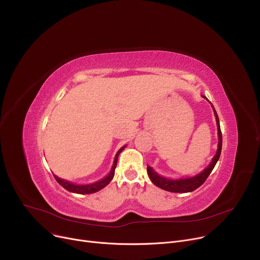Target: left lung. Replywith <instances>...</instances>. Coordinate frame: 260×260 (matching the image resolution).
Here are the masks:
<instances>
[{
  "label": "left lung",
  "instance_id": "8db88e82",
  "mask_svg": "<svg viewBox=\"0 0 260 260\" xmlns=\"http://www.w3.org/2000/svg\"><path fill=\"white\" fill-rule=\"evenodd\" d=\"M204 97V95H203ZM206 98V97H204ZM208 100V98H206ZM213 106V105H212ZM214 108V106H213ZM215 116H216V122H217V129H218V139H219V142H218V148H217V153L214 156L211 165L204 169L200 174L194 176V177H189V178H182V179H169L166 178V177H162L158 175L151 167H147V174L149 176V179L152 180V182L157 185L158 187L168 190V192H173V193H188V192H193L196 188H198L200 185L204 183V181L207 180L209 175L212 173L213 169L215 168L216 163L220 157L221 154V147H222V135H221V129H220V124H219V119H218L217 113L214 108Z\"/></svg>",
  "mask_w": 260,
  "mask_h": 260
}]
</instances>
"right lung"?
I'll return each instance as SVG.
<instances>
[{
    "label": "right lung",
    "instance_id": "right-lung-1",
    "mask_svg": "<svg viewBox=\"0 0 260 260\" xmlns=\"http://www.w3.org/2000/svg\"><path fill=\"white\" fill-rule=\"evenodd\" d=\"M125 148V146L121 147L118 153L116 154V157H115V160H114V165H113V168L111 170V172H109V174L105 177V178L94 182V183H90V184H84V185H80V184H75L73 182H70V181H66L64 179H61L59 178V177L54 176V178H56V180L58 181L59 184H61L65 189H67L68 192H72V193H76V194H91V193H95L98 192V190L102 189L103 187H105L109 182L112 181V179L114 178V175H115V169H116V166H117V161H118V156L119 154L123 151V149Z\"/></svg>",
    "mask_w": 260,
    "mask_h": 260
}]
</instances>
